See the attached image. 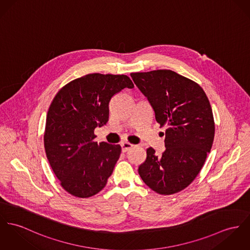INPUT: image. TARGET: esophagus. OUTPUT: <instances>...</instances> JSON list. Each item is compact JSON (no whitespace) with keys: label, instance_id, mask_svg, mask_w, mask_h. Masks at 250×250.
Instances as JSON below:
<instances>
[{"label":"esophagus","instance_id":"34e87169","mask_svg":"<svg viewBox=\"0 0 250 250\" xmlns=\"http://www.w3.org/2000/svg\"><path fill=\"white\" fill-rule=\"evenodd\" d=\"M121 146H122L123 152H126V151H128L129 149H131L134 146L131 145V144H129V143H122V144H121Z\"/></svg>","mask_w":250,"mask_h":250}]
</instances>
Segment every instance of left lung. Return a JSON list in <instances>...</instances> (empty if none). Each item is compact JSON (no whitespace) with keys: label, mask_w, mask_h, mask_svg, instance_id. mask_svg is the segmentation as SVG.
<instances>
[{"label":"left lung","mask_w":250,"mask_h":250,"mask_svg":"<svg viewBox=\"0 0 250 250\" xmlns=\"http://www.w3.org/2000/svg\"><path fill=\"white\" fill-rule=\"evenodd\" d=\"M130 76L147 98L156 121L167 126L166 150L157 156L152 147L147 148L139 174L155 192H179L192 183L211 150L215 125L209 101L198 83L172 70Z\"/></svg>","instance_id":"left-lung-1"}]
</instances>
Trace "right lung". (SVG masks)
<instances>
[{"label":"right lung","instance_id":"1","mask_svg":"<svg viewBox=\"0 0 250 250\" xmlns=\"http://www.w3.org/2000/svg\"><path fill=\"white\" fill-rule=\"evenodd\" d=\"M125 87H134L126 75L87 74L62 87L49 106L46 157L62 188L75 197L100 192L113 172L121 146L98 144L94 130L107 123L111 98Z\"/></svg>","mask_w":250,"mask_h":250}]
</instances>
